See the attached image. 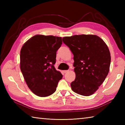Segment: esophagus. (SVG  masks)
Masks as SVG:
<instances>
[{"mask_svg":"<svg viewBox=\"0 0 125 125\" xmlns=\"http://www.w3.org/2000/svg\"><path fill=\"white\" fill-rule=\"evenodd\" d=\"M68 71H69V70H63V72L64 73H67V72H68Z\"/></svg>","mask_w":125,"mask_h":125,"instance_id":"1","label":"esophagus"}]
</instances>
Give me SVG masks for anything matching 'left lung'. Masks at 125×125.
Segmentation results:
<instances>
[{"mask_svg":"<svg viewBox=\"0 0 125 125\" xmlns=\"http://www.w3.org/2000/svg\"><path fill=\"white\" fill-rule=\"evenodd\" d=\"M73 55L75 81L71 83L73 92L89 96L99 89L110 70L109 49L95 35H75L62 38Z\"/></svg>","mask_w":125,"mask_h":125,"instance_id":"8db88e82","label":"left lung"}]
</instances>
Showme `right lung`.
<instances>
[{
  "label": "right lung",
  "instance_id": "add662e5",
  "mask_svg": "<svg viewBox=\"0 0 125 125\" xmlns=\"http://www.w3.org/2000/svg\"><path fill=\"white\" fill-rule=\"evenodd\" d=\"M62 43L61 37L36 35L21 49V71L29 89L39 97L54 94L62 78L63 75L54 67L56 52Z\"/></svg>",
  "mask_w": 125,
  "mask_h": 125
}]
</instances>
